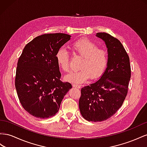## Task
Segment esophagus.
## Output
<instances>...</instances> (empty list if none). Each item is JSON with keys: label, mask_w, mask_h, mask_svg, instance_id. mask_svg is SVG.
<instances>
[{"label": "esophagus", "mask_w": 147, "mask_h": 147, "mask_svg": "<svg viewBox=\"0 0 147 147\" xmlns=\"http://www.w3.org/2000/svg\"><path fill=\"white\" fill-rule=\"evenodd\" d=\"M73 86L75 88H76V89H80L81 88V86L79 85H78V84H73Z\"/></svg>", "instance_id": "obj_1"}]
</instances>
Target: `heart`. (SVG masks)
Returning a JSON list of instances; mask_svg holds the SVG:
<instances>
[{
  "instance_id": "heart-1",
  "label": "heart",
  "mask_w": 147,
  "mask_h": 147,
  "mask_svg": "<svg viewBox=\"0 0 147 147\" xmlns=\"http://www.w3.org/2000/svg\"><path fill=\"white\" fill-rule=\"evenodd\" d=\"M74 53L82 58L79 66V70L72 72L65 77L67 81L74 84H81L90 77L92 80H97L106 71L109 62V55L107 50L99 48V46L91 40L84 38L75 41L72 45ZM56 63L63 72H68L71 69L70 55L63 48L57 50L55 54Z\"/></svg>"
}]
</instances>
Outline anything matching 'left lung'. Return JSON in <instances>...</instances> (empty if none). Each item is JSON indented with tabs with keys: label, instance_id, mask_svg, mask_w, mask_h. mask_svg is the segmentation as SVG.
Masks as SVG:
<instances>
[{
	"label": "left lung",
	"instance_id": "8db88e82",
	"mask_svg": "<svg viewBox=\"0 0 147 147\" xmlns=\"http://www.w3.org/2000/svg\"><path fill=\"white\" fill-rule=\"evenodd\" d=\"M96 36L105 42L108 65L98 81L82 88L79 107L84 118L101 122L111 118L122 106L127 94L131 69L128 54L118 39L105 32Z\"/></svg>",
	"mask_w": 147,
	"mask_h": 147
}]
</instances>
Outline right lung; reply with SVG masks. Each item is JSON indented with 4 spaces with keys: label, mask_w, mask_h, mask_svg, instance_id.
I'll return each instance as SVG.
<instances>
[{
    "label": "right lung",
    "mask_w": 147,
    "mask_h": 147,
    "mask_svg": "<svg viewBox=\"0 0 147 147\" xmlns=\"http://www.w3.org/2000/svg\"><path fill=\"white\" fill-rule=\"evenodd\" d=\"M63 33L37 36L26 45L16 69L15 88L25 111L37 118H49L59 110L64 96L72 87L60 81L55 54L70 39Z\"/></svg>",
    "instance_id": "obj_1"
}]
</instances>
